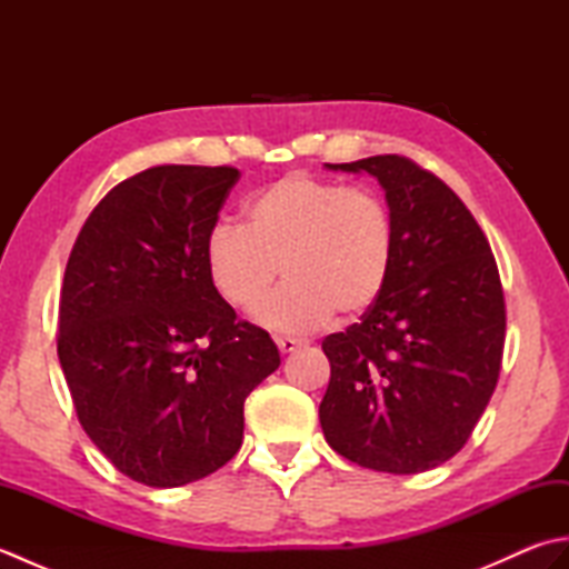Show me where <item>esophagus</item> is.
I'll list each match as a JSON object with an SVG mask.
<instances>
[{
  "mask_svg": "<svg viewBox=\"0 0 569 569\" xmlns=\"http://www.w3.org/2000/svg\"><path fill=\"white\" fill-rule=\"evenodd\" d=\"M276 345H278V352L281 355H291L298 349V340H293V337H276Z\"/></svg>",
  "mask_w": 569,
  "mask_h": 569,
  "instance_id": "esophagus-1",
  "label": "esophagus"
}]
</instances>
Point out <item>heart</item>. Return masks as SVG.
I'll return each instance as SVG.
<instances>
[{"label": "heart", "mask_w": 569, "mask_h": 569, "mask_svg": "<svg viewBox=\"0 0 569 569\" xmlns=\"http://www.w3.org/2000/svg\"><path fill=\"white\" fill-rule=\"evenodd\" d=\"M247 227L220 222L204 239L210 281L229 306L253 310L278 278L286 286L259 310L278 332L306 335L335 312L365 316L379 303L396 261V224L377 190L291 171L244 204Z\"/></svg>", "instance_id": "b5f03b06"}]
</instances>
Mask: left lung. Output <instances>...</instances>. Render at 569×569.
Instances as JSON below:
<instances>
[{
    "instance_id": "1",
    "label": "left lung",
    "mask_w": 569,
    "mask_h": 569,
    "mask_svg": "<svg viewBox=\"0 0 569 569\" xmlns=\"http://www.w3.org/2000/svg\"><path fill=\"white\" fill-rule=\"evenodd\" d=\"M365 171L386 190L396 261L379 303L328 335L325 440L359 467L418 475L455 457L497 389L506 303L489 239L442 180L386 153Z\"/></svg>"
}]
</instances>
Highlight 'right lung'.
Here are the masks:
<instances>
[{
    "label": "right lung",
    "mask_w": 569,
    "mask_h": 569,
    "mask_svg": "<svg viewBox=\"0 0 569 569\" xmlns=\"http://www.w3.org/2000/svg\"><path fill=\"white\" fill-rule=\"evenodd\" d=\"M237 180L232 166L147 168L107 192L70 251L60 367L82 430L139 485L173 489L224 467L247 396L281 365L204 263Z\"/></svg>",
    "instance_id": "add662e5"
}]
</instances>
